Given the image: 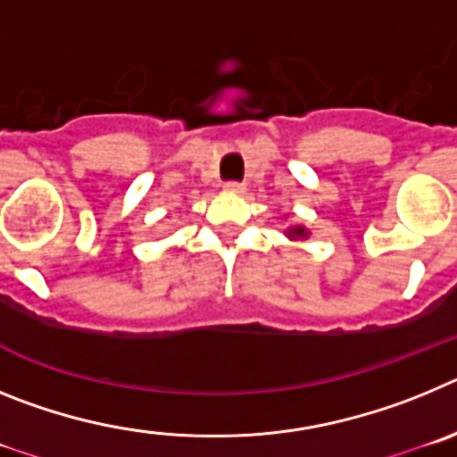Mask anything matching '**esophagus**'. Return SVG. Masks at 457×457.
I'll return each instance as SVG.
<instances>
[{"label": "esophagus", "instance_id": "34e87169", "mask_svg": "<svg viewBox=\"0 0 457 457\" xmlns=\"http://www.w3.org/2000/svg\"><path fill=\"white\" fill-rule=\"evenodd\" d=\"M224 189H226V192L242 194V192H245V185H242V183H226V185H224Z\"/></svg>", "mask_w": 457, "mask_h": 457}]
</instances>
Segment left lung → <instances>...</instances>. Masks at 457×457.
Wrapping results in <instances>:
<instances>
[{"instance_id": "8db88e82", "label": "left lung", "mask_w": 457, "mask_h": 457, "mask_svg": "<svg viewBox=\"0 0 457 457\" xmlns=\"http://www.w3.org/2000/svg\"><path fill=\"white\" fill-rule=\"evenodd\" d=\"M284 236L288 237L290 242H300V240H306V237L311 236V231L302 224H290L284 228Z\"/></svg>"}]
</instances>
